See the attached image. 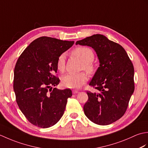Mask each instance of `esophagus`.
<instances>
[{
	"label": "esophagus",
	"instance_id": "obj_1",
	"mask_svg": "<svg viewBox=\"0 0 148 148\" xmlns=\"http://www.w3.org/2000/svg\"><path fill=\"white\" fill-rule=\"evenodd\" d=\"M78 92H78V91L76 90H73V91H72V93H73L74 94H76Z\"/></svg>",
	"mask_w": 148,
	"mask_h": 148
}]
</instances>
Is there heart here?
Segmentation results:
<instances>
[{"label":"heart","instance_id":"heart-1","mask_svg":"<svg viewBox=\"0 0 148 148\" xmlns=\"http://www.w3.org/2000/svg\"><path fill=\"white\" fill-rule=\"evenodd\" d=\"M73 54L83 62V68L89 73L94 71V65L92 64L95 55L92 49L88 47H78L73 51ZM56 67L60 72H64L65 68V54L60 55L56 62ZM88 81V76L84 72L74 74L69 73L64 75L62 78L64 85L70 88H79Z\"/></svg>","mask_w":148,"mask_h":148}]
</instances>
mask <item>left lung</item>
<instances>
[{"instance_id": "8db88e82", "label": "left lung", "mask_w": 148, "mask_h": 148, "mask_svg": "<svg viewBox=\"0 0 148 148\" xmlns=\"http://www.w3.org/2000/svg\"><path fill=\"white\" fill-rule=\"evenodd\" d=\"M76 45L92 47L100 63L89 84L97 93L87 91L84 114L95 124H111L124 115L134 93L132 63L121 45L101 34L77 40Z\"/></svg>"}]
</instances>
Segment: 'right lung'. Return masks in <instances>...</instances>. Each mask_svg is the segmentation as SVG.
I'll return each instance as SVG.
<instances>
[{
  "label": "right lung",
  "mask_w": 148,
  "mask_h": 148,
  "mask_svg": "<svg viewBox=\"0 0 148 148\" xmlns=\"http://www.w3.org/2000/svg\"><path fill=\"white\" fill-rule=\"evenodd\" d=\"M74 41L40 37L27 46L18 58L14 71L13 88L19 108L28 121L40 128L57 123L65 111L70 89L52 90L60 83L56 77L58 56Z\"/></svg>",
  "instance_id": "1"
}]
</instances>
